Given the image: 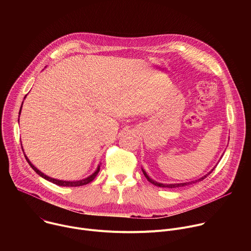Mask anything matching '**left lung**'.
<instances>
[{"instance_id":"left-lung-1","label":"left lung","mask_w":251,"mask_h":251,"mask_svg":"<svg viewBox=\"0 0 251 251\" xmlns=\"http://www.w3.org/2000/svg\"><path fill=\"white\" fill-rule=\"evenodd\" d=\"M214 169V168H213ZM213 169L209 172V173H207L205 176H201V178H199V180H197V181H195V182H189V183H181V184H169V185H166V184H161V183H158V182H156V181H154V180H152V178L147 175V173L142 169V171H143V174H144V176H146V178L147 180L150 182V183H152L153 185H155V186H157V187H161V188H180V187H185V186H189V185H191V184H194V183H197V182H200V181H202L204 177H206L212 171H213Z\"/></svg>"}]
</instances>
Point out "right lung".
Masks as SVG:
<instances>
[{
  "label": "right lung",
  "instance_id": "add662e5",
  "mask_svg": "<svg viewBox=\"0 0 251 251\" xmlns=\"http://www.w3.org/2000/svg\"><path fill=\"white\" fill-rule=\"evenodd\" d=\"M26 96V95H25ZM22 106H23V103H22ZM22 106H21V109H20V114H21V110H22ZM19 121V120H18ZM22 149H23V147H22ZM24 151V150H23ZM25 154V153H24ZM25 160L27 161V163L29 164V166L33 169V171L37 173L38 175H40L42 177H44V178H46V180H48V181H50V182H51V183H53V184H55V185H57V186H61V187H79V186H84V185H87V184H89L90 182H92L94 178H95V176L98 175V173H99V170H100V166H98L97 167V169H96V171L92 174V175H90L89 176H87V177H85V178H83V180H80V181H74V182H69V181H61V180H56V178H53V177H50V176H47V175H45L44 173H42L40 170H38L37 168H35L31 163H30V161L27 159V157L25 155Z\"/></svg>",
  "mask_w": 251,
  "mask_h": 251
}]
</instances>
